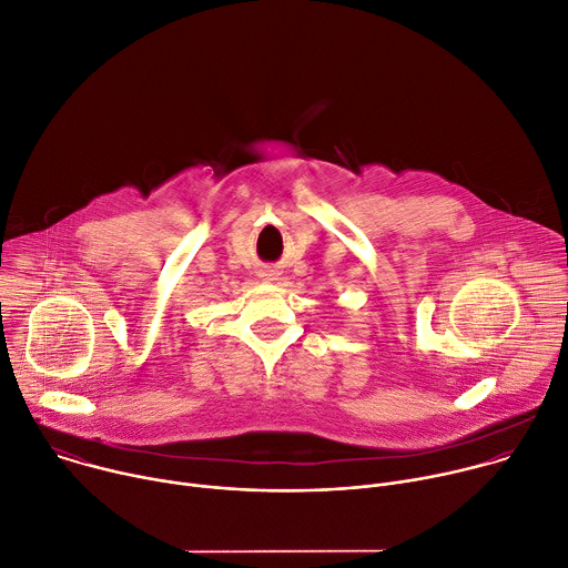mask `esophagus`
<instances>
[{"instance_id":"1","label":"esophagus","mask_w":568,"mask_h":568,"mask_svg":"<svg viewBox=\"0 0 568 568\" xmlns=\"http://www.w3.org/2000/svg\"><path fill=\"white\" fill-rule=\"evenodd\" d=\"M261 278L267 281V283H272V281L278 278V272H274V270H263V272H261Z\"/></svg>"}]
</instances>
